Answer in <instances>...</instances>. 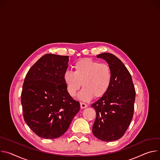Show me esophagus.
I'll list each match as a JSON object with an SVG mask.
<instances>
[{
  "label": "esophagus",
  "instance_id": "34e87169",
  "mask_svg": "<svg viewBox=\"0 0 160 160\" xmlns=\"http://www.w3.org/2000/svg\"><path fill=\"white\" fill-rule=\"evenodd\" d=\"M80 105H81V109H84V108H86L88 107V105H87V104H86V103H82V102H81V103H80Z\"/></svg>",
  "mask_w": 160,
  "mask_h": 160
}]
</instances>
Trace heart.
I'll list each match as a JSON object with an SVG mask.
<instances>
[{"mask_svg":"<svg viewBox=\"0 0 160 160\" xmlns=\"http://www.w3.org/2000/svg\"><path fill=\"white\" fill-rule=\"evenodd\" d=\"M73 68L74 72L66 70L63 76L70 96L76 95L81 83L83 88L78 97L82 101L90 100L93 96L101 97L109 90L112 81V72L109 65L84 58L77 61Z\"/></svg>","mask_w":160,"mask_h":160,"instance_id":"obj_1","label":"heart"}]
</instances>
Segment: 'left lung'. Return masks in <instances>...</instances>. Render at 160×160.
<instances>
[{"label":"left lung","mask_w":160,"mask_h":160,"mask_svg":"<svg viewBox=\"0 0 160 160\" xmlns=\"http://www.w3.org/2000/svg\"><path fill=\"white\" fill-rule=\"evenodd\" d=\"M108 62L112 72L109 90L92 105L97 116L93 134L98 139L111 142L121 138L132 121L135 90L132 76L122 62L111 53L97 56Z\"/></svg>","instance_id":"left-lung-1"}]
</instances>
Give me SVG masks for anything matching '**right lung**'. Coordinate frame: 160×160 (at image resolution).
I'll return each mask as SVG.
<instances>
[{
	"instance_id": "right-lung-1",
	"label": "right lung",
	"mask_w": 160,
	"mask_h": 160,
	"mask_svg": "<svg viewBox=\"0 0 160 160\" xmlns=\"http://www.w3.org/2000/svg\"><path fill=\"white\" fill-rule=\"evenodd\" d=\"M68 62V56L46 54L25 78L21 95L23 118L40 137L62 136L80 110L79 102L70 96L63 81Z\"/></svg>"
}]
</instances>
